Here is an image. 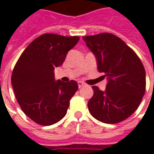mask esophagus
<instances>
[{
	"label": "esophagus",
	"instance_id": "1",
	"mask_svg": "<svg viewBox=\"0 0 154 154\" xmlns=\"http://www.w3.org/2000/svg\"><path fill=\"white\" fill-rule=\"evenodd\" d=\"M78 86H79V88H81L82 86H85V83H83L82 81H78Z\"/></svg>",
	"mask_w": 154,
	"mask_h": 154
}]
</instances>
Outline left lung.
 <instances>
[{"mask_svg":"<svg viewBox=\"0 0 154 154\" xmlns=\"http://www.w3.org/2000/svg\"><path fill=\"white\" fill-rule=\"evenodd\" d=\"M96 57L98 72L104 74V91L92 86L88 101L92 116L104 123H117L137 109L146 90V72L137 55L121 38L110 33L83 37Z\"/></svg>","mask_w":154,"mask_h":154,"instance_id":"left-lung-1","label":"left lung"}]
</instances>
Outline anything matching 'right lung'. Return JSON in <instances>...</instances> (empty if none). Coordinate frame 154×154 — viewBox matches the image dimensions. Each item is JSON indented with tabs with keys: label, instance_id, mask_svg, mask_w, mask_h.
Returning <instances> with one entry per match:
<instances>
[{
	"label": "right lung",
	"instance_id": "obj_1",
	"mask_svg": "<svg viewBox=\"0 0 154 154\" xmlns=\"http://www.w3.org/2000/svg\"><path fill=\"white\" fill-rule=\"evenodd\" d=\"M79 37L45 33L23 51L12 74V86L23 112L40 125L49 126L67 114L78 90L75 80H56L54 70L62 66Z\"/></svg>",
	"mask_w": 154,
	"mask_h": 154
}]
</instances>
